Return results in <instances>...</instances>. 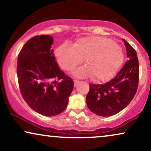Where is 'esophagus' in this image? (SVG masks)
I'll use <instances>...</instances> for the list:
<instances>
[{
	"label": "esophagus",
	"instance_id": "obj_1",
	"mask_svg": "<svg viewBox=\"0 0 151 151\" xmlns=\"http://www.w3.org/2000/svg\"><path fill=\"white\" fill-rule=\"evenodd\" d=\"M73 82H74V86H75V87H76V86H77L78 83H80L79 80H74Z\"/></svg>",
	"mask_w": 151,
	"mask_h": 151
}]
</instances>
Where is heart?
Masks as SVG:
<instances>
[{"instance_id":"b5f03b06","label":"heart","mask_w":151,"mask_h":151,"mask_svg":"<svg viewBox=\"0 0 151 151\" xmlns=\"http://www.w3.org/2000/svg\"><path fill=\"white\" fill-rule=\"evenodd\" d=\"M59 66L70 71L83 62L85 65L73 71L76 77L93 76L97 80H106L116 73L123 64L124 56L114 41L101 37H85L78 39L73 44L64 43L55 50Z\"/></svg>"}]
</instances>
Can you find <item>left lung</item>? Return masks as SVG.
I'll use <instances>...</instances> for the list:
<instances>
[{
	"label": "left lung",
	"instance_id": "1",
	"mask_svg": "<svg viewBox=\"0 0 151 151\" xmlns=\"http://www.w3.org/2000/svg\"><path fill=\"white\" fill-rule=\"evenodd\" d=\"M127 58L116 76L102 85L90 84L86 97L88 108L101 116H110L128 106L137 92L139 83V62L135 50L125 40Z\"/></svg>",
	"mask_w": 151,
	"mask_h": 151
}]
</instances>
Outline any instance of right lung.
<instances>
[{"mask_svg":"<svg viewBox=\"0 0 151 151\" xmlns=\"http://www.w3.org/2000/svg\"><path fill=\"white\" fill-rule=\"evenodd\" d=\"M53 38L35 36L24 44L17 60V76L22 96L33 110L56 116L66 108L74 85L59 67L52 49Z\"/></svg>","mask_w":151,"mask_h":151,"instance_id":"1","label":"right lung"}]
</instances>
